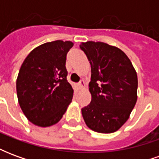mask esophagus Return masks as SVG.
Listing matches in <instances>:
<instances>
[{
  "instance_id": "esophagus-1",
  "label": "esophagus",
  "mask_w": 159,
  "mask_h": 159,
  "mask_svg": "<svg viewBox=\"0 0 159 159\" xmlns=\"http://www.w3.org/2000/svg\"><path fill=\"white\" fill-rule=\"evenodd\" d=\"M77 87H78V89L81 90L85 89V83H84V81H83V80H81L80 83L77 84Z\"/></svg>"
}]
</instances>
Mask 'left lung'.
Instances as JSON below:
<instances>
[{"instance_id": "8db88e82", "label": "left lung", "mask_w": 159, "mask_h": 159, "mask_svg": "<svg viewBox=\"0 0 159 159\" xmlns=\"http://www.w3.org/2000/svg\"><path fill=\"white\" fill-rule=\"evenodd\" d=\"M80 48L91 66L89 87L92 100L82 108L90 129L117 131L129 119L137 100L138 79L128 56L117 47L101 42H82Z\"/></svg>"}]
</instances>
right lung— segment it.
<instances>
[{
	"instance_id": "1",
	"label": "right lung",
	"mask_w": 159,
	"mask_h": 159,
	"mask_svg": "<svg viewBox=\"0 0 159 159\" xmlns=\"http://www.w3.org/2000/svg\"><path fill=\"white\" fill-rule=\"evenodd\" d=\"M72 46L70 41L46 42L33 49L20 67L16 82L18 100L35 125L57 123L71 102L74 91L66 79V61Z\"/></svg>"
}]
</instances>
